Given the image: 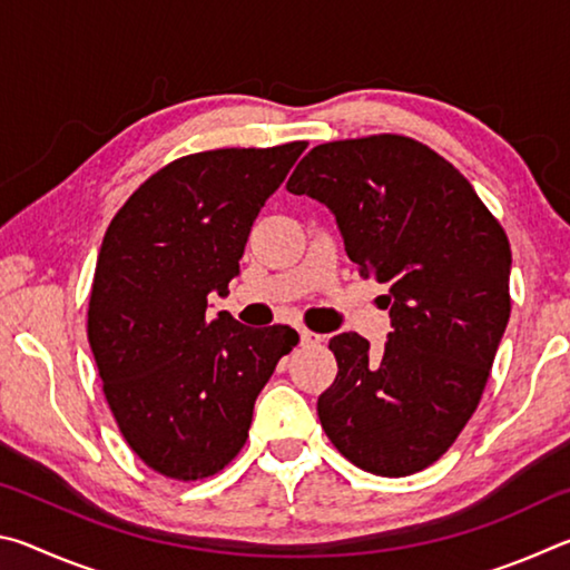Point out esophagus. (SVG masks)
I'll use <instances>...</instances> for the list:
<instances>
[{
    "mask_svg": "<svg viewBox=\"0 0 570 570\" xmlns=\"http://www.w3.org/2000/svg\"><path fill=\"white\" fill-rule=\"evenodd\" d=\"M298 342H302L304 346H308V344H320L322 336L314 334V332H308V330H298Z\"/></svg>",
    "mask_w": 570,
    "mask_h": 570,
    "instance_id": "esophagus-1",
    "label": "esophagus"
}]
</instances>
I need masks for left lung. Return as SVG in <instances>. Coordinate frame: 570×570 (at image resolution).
Here are the masks:
<instances>
[{
    "label": "left lung",
    "instance_id": "8db88e82",
    "mask_svg": "<svg viewBox=\"0 0 570 570\" xmlns=\"http://www.w3.org/2000/svg\"><path fill=\"white\" fill-rule=\"evenodd\" d=\"M286 190L332 210L360 276L387 284L384 350L354 332L330 350L316 412L356 468L404 478L445 455L475 412L510 320V244L468 178L404 135L334 140Z\"/></svg>",
    "mask_w": 570,
    "mask_h": 570
}]
</instances>
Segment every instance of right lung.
<instances>
[{"label": "right lung", "mask_w": 570, "mask_h": 570, "mask_svg": "<svg viewBox=\"0 0 570 570\" xmlns=\"http://www.w3.org/2000/svg\"><path fill=\"white\" fill-rule=\"evenodd\" d=\"M306 148H220L168 163L125 200L95 266L88 340L125 442L173 480H204L246 445L254 402L298 342L292 326L208 320L250 226Z\"/></svg>", "instance_id": "obj_1"}]
</instances>
